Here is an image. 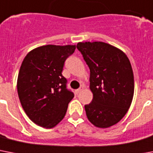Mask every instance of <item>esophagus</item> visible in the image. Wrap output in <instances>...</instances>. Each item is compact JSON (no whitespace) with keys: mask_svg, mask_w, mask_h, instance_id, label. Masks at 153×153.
<instances>
[{"mask_svg":"<svg viewBox=\"0 0 153 153\" xmlns=\"http://www.w3.org/2000/svg\"><path fill=\"white\" fill-rule=\"evenodd\" d=\"M83 90H84V87L81 86V87H80V88H78L77 90L76 91V93H77V94H79V93H80V92H81V91H82Z\"/></svg>","mask_w":153,"mask_h":153,"instance_id":"obj_1","label":"esophagus"}]
</instances>
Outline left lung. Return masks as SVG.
I'll return each mask as SVG.
<instances>
[{"label":"left lung","instance_id":"8db88e82","mask_svg":"<svg viewBox=\"0 0 153 153\" xmlns=\"http://www.w3.org/2000/svg\"><path fill=\"white\" fill-rule=\"evenodd\" d=\"M76 48L90 69L93 99L84 106L95 126L108 128L125 116L134 92V73L124 52L102 42H78Z\"/></svg>","mask_w":153,"mask_h":153}]
</instances>
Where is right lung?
I'll use <instances>...</instances> for the list:
<instances>
[{"label":"right lung","mask_w":153,"mask_h":153,"mask_svg":"<svg viewBox=\"0 0 153 153\" xmlns=\"http://www.w3.org/2000/svg\"><path fill=\"white\" fill-rule=\"evenodd\" d=\"M76 46L46 45L24 57L17 80L19 101L28 118L44 128H53L65 115L74 94L62 74L65 60Z\"/></svg>","instance_id":"1"}]
</instances>
